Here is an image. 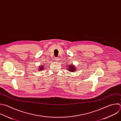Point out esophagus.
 <instances>
[{
    "label": "esophagus",
    "instance_id": "obj_1",
    "mask_svg": "<svg viewBox=\"0 0 121 121\" xmlns=\"http://www.w3.org/2000/svg\"><path fill=\"white\" fill-rule=\"evenodd\" d=\"M59 58H57V57H56V58H55V60L56 61V62H58V60H59Z\"/></svg>",
    "mask_w": 121,
    "mask_h": 121
}]
</instances>
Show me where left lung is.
<instances>
[{
    "mask_svg": "<svg viewBox=\"0 0 121 121\" xmlns=\"http://www.w3.org/2000/svg\"><path fill=\"white\" fill-rule=\"evenodd\" d=\"M68 67L67 68H68L67 70H68L69 71L73 72H74L75 71V70H76L75 67L74 65H68Z\"/></svg>",
    "mask_w": 121,
    "mask_h": 121,
    "instance_id": "obj_1",
    "label": "left lung"
}]
</instances>
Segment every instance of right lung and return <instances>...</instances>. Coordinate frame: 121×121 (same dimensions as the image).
<instances>
[{"instance_id":"1","label":"right lung","mask_w":121,"mask_h":121,"mask_svg":"<svg viewBox=\"0 0 121 121\" xmlns=\"http://www.w3.org/2000/svg\"><path fill=\"white\" fill-rule=\"evenodd\" d=\"M43 69H44V66H39V69L40 70H42ZM40 70H39V71H40Z\"/></svg>"}]
</instances>
